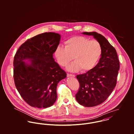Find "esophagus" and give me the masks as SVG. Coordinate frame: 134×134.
Returning a JSON list of instances; mask_svg holds the SVG:
<instances>
[{"instance_id":"34e87169","label":"esophagus","mask_w":134,"mask_h":134,"mask_svg":"<svg viewBox=\"0 0 134 134\" xmlns=\"http://www.w3.org/2000/svg\"><path fill=\"white\" fill-rule=\"evenodd\" d=\"M67 76L68 77H74L75 76V75H74V74H69V73H68L67 74Z\"/></svg>"}]
</instances>
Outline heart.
<instances>
[{
	"instance_id": "heart-1",
	"label": "heart",
	"mask_w": 134,
	"mask_h": 134,
	"mask_svg": "<svg viewBox=\"0 0 134 134\" xmlns=\"http://www.w3.org/2000/svg\"><path fill=\"white\" fill-rule=\"evenodd\" d=\"M65 46L59 45L55 51L58 64L64 66L72 59L75 61L68 65L67 70L75 72L80 69L87 72L93 69L102 55V47L97 40L75 36L65 42Z\"/></svg>"
}]
</instances>
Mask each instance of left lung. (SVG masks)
<instances>
[{"label": "left lung", "instance_id": "8db88e82", "mask_svg": "<svg viewBox=\"0 0 134 134\" xmlns=\"http://www.w3.org/2000/svg\"><path fill=\"white\" fill-rule=\"evenodd\" d=\"M82 34L93 36L102 47V55L96 66L76 76L80 85L75 95L77 101L82 106L94 107L106 100L114 89L120 63L116 50L103 36L96 32Z\"/></svg>", "mask_w": 134, "mask_h": 134}]
</instances>
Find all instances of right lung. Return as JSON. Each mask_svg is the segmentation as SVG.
Here are the masks:
<instances>
[{"label": "right lung", "mask_w": 134, "mask_h": 134, "mask_svg": "<svg viewBox=\"0 0 134 134\" xmlns=\"http://www.w3.org/2000/svg\"><path fill=\"white\" fill-rule=\"evenodd\" d=\"M60 35L45 32L28 39L18 49L13 61L15 85L30 106L47 108L56 100L57 86L66 77L53 58ZM28 59L29 62H24Z\"/></svg>", "instance_id": "add662e5"}]
</instances>
